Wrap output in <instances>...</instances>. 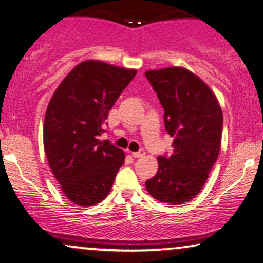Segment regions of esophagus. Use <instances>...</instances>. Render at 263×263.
I'll list each match as a JSON object with an SVG mask.
<instances>
[{
  "instance_id": "1",
  "label": "esophagus",
  "mask_w": 263,
  "mask_h": 263,
  "mask_svg": "<svg viewBox=\"0 0 263 263\" xmlns=\"http://www.w3.org/2000/svg\"><path fill=\"white\" fill-rule=\"evenodd\" d=\"M144 155H145V151L144 150H139L137 151V153H132V156L135 158H142Z\"/></svg>"
}]
</instances>
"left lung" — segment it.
Listing matches in <instances>:
<instances>
[{
    "label": "left lung",
    "mask_w": 263,
    "mask_h": 263,
    "mask_svg": "<svg viewBox=\"0 0 263 263\" xmlns=\"http://www.w3.org/2000/svg\"><path fill=\"white\" fill-rule=\"evenodd\" d=\"M146 79L164 109L173 154L160 156L158 170L145 187L151 197L181 205L200 193L220 150L223 112L211 88L190 70H147Z\"/></svg>",
    "instance_id": "obj_1"
}]
</instances>
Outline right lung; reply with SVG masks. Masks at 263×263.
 Returning <instances> with one entry per match:
<instances>
[{
	"mask_svg": "<svg viewBox=\"0 0 263 263\" xmlns=\"http://www.w3.org/2000/svg\"><path fill=\"white\" fill-rule=\"evenodd\" d=\"M136 69L101 61L77 64L51 98L44 121V150L62 192L73 204L94 206L110 192L125 154L101 142L108 113Z\"/></svg>",
	"mask_w": 263,
	"mask_h": 263,
	"instance_id": "obj_1",
	"label": "right lung"
}]
</instances>
